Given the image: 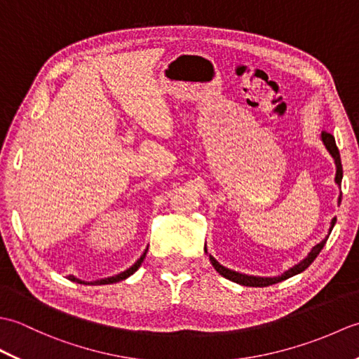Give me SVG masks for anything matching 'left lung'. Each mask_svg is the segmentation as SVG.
Masks as SVG:
<instances>
[{"label": "left lung", "mask_w": 359, "mask_h": 359, "mask_svg": "<svg viewBox=\"0 0 359 359\" xmlns=\"http://www.w3.org/2000/svg\"><path fill=\"white\" fill-rule=\"evenodd\" d=\"M321 140H323V143H324L325 149L329 151V154L333 157L334 165H337V174H334V182H337L338 187H341V182H342V165H341V156H339V149H338V147H337V142H334V137H333L332 134L325 133V131H323V134H321ZM341 199H342V194H339V197H338V205L341 203ZM334 224H337V217L332 219L330 228H329V234L325 236V239H323L321 242L316 243V245L310 250V253H309L306 257H304L301 262L294 264V265L292 266V269H288L287 271L279 274V276H253V274H245V273H239V271L230 270V269H226V266L220 265L215 257H212L211 255H208L207 243H205V248H203V250H205V253H207V255L210 256V261H211L212 266H215V269H216V271H217L219 274H222L224 278L230 279V280L236 282V284H239V285H247V287H266V285L278 284V282L285 280V279H288V278L294 276V274H299V273H302L304 270H306L307 266L315 261L316 256H318L319 253H321V250L324 248L327 239H329V236H330V233H332V230H333Z\"/></svg>", "instance_id": "obj_1"}]
</instances>
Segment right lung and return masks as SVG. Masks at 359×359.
I'll use <instances>...</instances> for the list:
<instances>
[{"mask_svg": "<svg viewBox=\"0 0 359 359\" xmlns=\"http://www.w3.org/2000/svg\"><path fill=\"white\" fill-rule=\"evenodd\" d=\"M147 251H148V248L143 251V255H142L139 259H137V261H135V262H134L131 266H129V269H126L125 271H121V273L116 274V276H109V278H104V279H97V280H90V282L81 280V279L75 278V276H69V279H71V280H74V282H79V284H93V285H104V284H114V282L123 280V279H126V278L131 276V274H134L137 270H139V266L142 265V262H143L144 256H147Z\"/></svg>", "mask_w": 359, "mask_h": 359, "instance_id": "1", "label": "right lung"}]
</instances>
